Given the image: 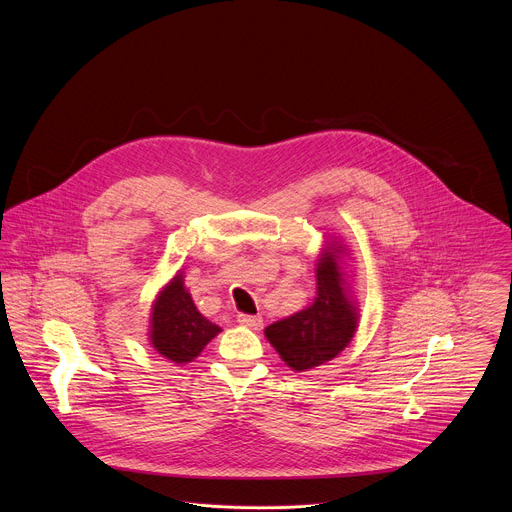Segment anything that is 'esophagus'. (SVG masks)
Masks as SVG:
<instances>
[{"label": "esophagus", "instance_id": "1", "mask_svg": "<svg viewBox=\"0 0 512 512\" xmlns=\"http://www.w3.org/2000/svg\"><path fill=\"white\" fill-rule=\"evenodd\" d=\"M237 322L245 328H251V330H261L263 328V318L261 316H249V314H239Z\"/></svg>", "mask_w": 512, "mask_h": 512}]
</instances>
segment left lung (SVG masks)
<instances>
[{"label":"left lung","mask_w":512,"mask_h":512,"mask_svg":"<svg viewBox=\"0 0 512 512\" xmlns=\"http://www.w3.org/2000/svg\"><path fill=\"white\" fill-rule=\"evenodd\" d=\"M346 261H350V247L340 237L324 241L316 259L314 302L265 328V338L291 371H314L352 342L360 308Z\"/></svg>","instance_id":"left-lung-1"}]
</instances>
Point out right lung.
<instances>
[{
	"mask_svg": "<svg viewBox=\"0 0 512 512\" xmlns=\"http://www.w3.org/2000/svg\"><path fill=\"white\" fill-rule=\"evenodd\" d=\"M218 332L221 326L198 312L184 283V269H178L152 302L148 326L150 346L174 364H188L200 356Z\"/></svg>",
	"mask_w": 512,
	"mask_h": 512,
	"instance_id": "1",
	"label": "right lung"
}]
</instances>
